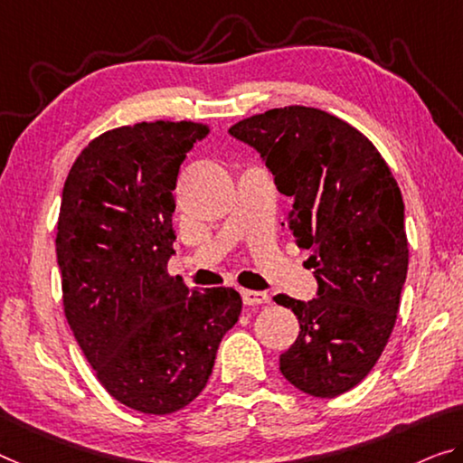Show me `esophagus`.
I'll return each mask as SVG.
<instances>
[{
    "label": "esophagus",
    "instance_id": "esophagus-1",
    "mask_svg": "<svg viewBox=\"0 0 463 463\" xmlns=\"http://www.w3.org/2000/svg\"><path fill=\"white\" fill-rule=\"evenodd\" d=\"M241 300H244L246 306H260L267 304L271 298L265 291H254V289H241Z\"/></svg>",
    "mask_w": 463,
    "mask_h": 463
}]
</instances>
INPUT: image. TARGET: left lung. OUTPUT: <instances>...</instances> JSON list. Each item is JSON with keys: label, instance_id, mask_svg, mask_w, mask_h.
I'll list each match as a JSON object with an SVG mask.
<instances>
[{"label": "left lung", "instance_id": "obj_1", "mask_svg": "<svg viewBox=\"0 0 463 463\" xmlns=\"http://www.w3.org/2000/svg\"><path fill=\"white\" fill-rule=\"evenodd\" d=\"M230 134L260 153L298 246L310 250L317 298L277 294L300 333L279 371L315 397L350 391L373 371L395 326L408 275L403 198L364 134L331 113L289 105L246 118Z\"/></svg>", "mask_w": 463, "mask_h": 463}]
</instances>
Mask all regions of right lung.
<instances>
[{
  "label": "right lung",
  "instance_id": "add662e5",
  "mask_svg": "<svg viewBox=\"0 0 463 463\" xmlns=\"http://www.w3.org/2000/svg\"><path fill=\"white\" fill-rule=\"evenodd\" d=\"M207 134L163 119L116 128L89 142L63 184V312L99 383L142 414L196 400L241 312L236 289H190L167 273L177 174Z\"/></svg>",
  "mask_w": 463,
  "mask_h": 463
}]
</instances>
